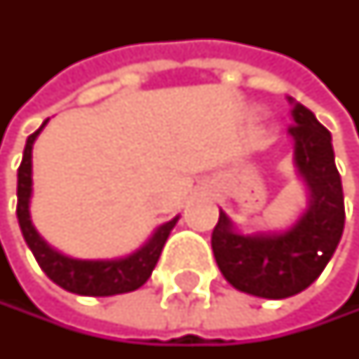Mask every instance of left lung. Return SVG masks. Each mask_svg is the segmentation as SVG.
I'll use <instances>...</instances> for the list:
<instances>
[{
  "label": "left lung",
  "instance_id": "1",
  "mask_svg": "<svg viewBox=\"0 0 359 359\" xmlns=\"http://www.w3.org/2000/svg\"><path fill=\"white\" fill-rule=\"evenodd\" d=\"M294 163L309 188V207L285 233L239 235L226 213L211 233L215 262L226 281L252 296L287 298L306 290L332 258L343 229L345 201L330 130L316 114L290 99Z\"/></svg>",
  "mask_w": 359,
  "mask_h": 359
}]
</instances>
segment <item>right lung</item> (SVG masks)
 Listing matches in <instances>:
<instances>
[{
	"mask_svg": "<svg viewBox=\"0 0 359 359\" xmlns=\"http://www.w3.org/2000/svg\"><path fill=\"white\" fill-rule=\"evenodd\" d=\"M46 122H43L33 135L27 137L22 163L18 167V186H16L18 224H20L22 237H25L29 250L33 252L37 264L57 285H61L67 292L80 294V296H114V294H124V292H133V290L142 287L150 279V275H152V271L161 258V252L165 248V241H167L169 233L173 231L177 217H173L171 222H165L163 226H158L154 231V235L148 239V243L144 248H140L137 252H133L130 256H124V258L76 260V258L63 256L57 250H53L37 235L35 226L31 224V217H29L31 150H33L35 137L39 135V130L46 126Z\"/></svg>",
	"mask_w": 359,
	"mask_h": 359,
	"instance_id": "1",
	"label": "right lung"
}]
</instances>
